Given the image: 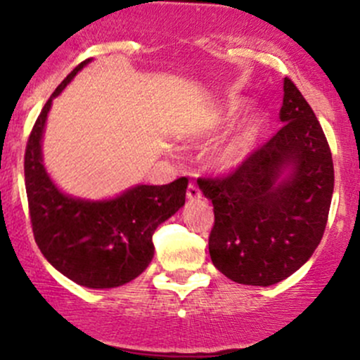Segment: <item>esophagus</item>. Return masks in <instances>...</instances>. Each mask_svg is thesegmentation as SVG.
<instances>
[{
    "label": "esophagus",
    "mask_w": 360,
    "mask_h": 360,
    "mask_svg": "<svg viewBox=\"0 0 360 360\" xmlns=\"http://www.w3.org/2000/svg\"><path fill=\"white\" fill-rule=\"evenodd\" d=\"M186 196H188L189 201H196V200H201V196H203V194H201L200 188H198L196 184H189Z\"/></svg>",
    "instance_id": "obj_1"
}]
</instances>
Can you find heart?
I'll list each match as a JSON object with an SVG mask.
<instances>
[{
    "mask_svg": "<svg viewBox=\"0 0 360 360\" xmlns=\"http://www.w3.org/2000/svg\"><path fill=\"white\" fill-rule=\"evenodd\" d=\"M247 108V100L233 98L229 100L220 108L212 111L206 117L200 118L191 127L186 128V139L196 143L213 142L225 134L240 113ZM269 125V117L264 110H252L237 130L230 135L225 142H221L208 157V166L217 172H233L242 167L250 155L254 154L260 135Z\"/></svg>",
    "mask_w": 360,
    "mask_h": 360,
    "instance_id": "heart-1",
    "label": "heart"
}]
</instances>
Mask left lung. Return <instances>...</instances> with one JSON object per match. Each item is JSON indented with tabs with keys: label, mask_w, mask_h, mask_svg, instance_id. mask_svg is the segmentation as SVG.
Masks as SVG:
<instances>
[{
	"label": "left lung",
	"mask_w": 360,
	"mask_h": 360,
	"mask_svg": "<svg viewBox=\"0 0 360 360\" xmlns=\"http://www.w3.org/2000/svg\"><path fill=\"white\" fill-rule=\"evenodd\" d=\"M283 128L225 179H200L214 208L208 249L238 284L272 286L289 278L323 237L333 194V162L321 125L284 77Z\"/></svg>",
	"instance_id": "1"
}]
</instances>
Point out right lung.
<instances>
[{"mask_svg":"<svg viewBox=\"0 0 360 360\" xmlns=\"http://www.w3.org/2000/svg\"><path fill=\"white\" fill-rule=\"evenodd\" d=\"M93 59L57 86L37 118L25 152V186L35 242L60 274L91 289L118 288L139 278L154 257L152 235L179 212L188 179L135 184L117 196L88 200L64 193L44 164L42 142L52 101Z\"/></svg>","mask_w":360,"mask_h":360,"instance_id":"right-lung-1","label":"right lung"}]
</instances>
